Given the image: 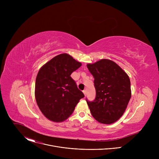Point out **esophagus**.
I'll return each mask as SVG.
<instances>
[{"label":"esophagus","instance_id":"1","mask_svg":"<svg viewBox=\"0 0 159 159\" xmlns=\"http://www.w3.org/2000/svg\"><path fill=\"white\" fill-rule=\"evenodd\" d=\"M83 93L84 94L85 96L86 95V90H83Z\"/></svg>","mask_w":159,"mask_h":159}]
</instances>
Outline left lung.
<instances>
[{"label":"left lung","instance_id":"obj_1","mask_svg":"<svg viewBox=\"0 0 159 159\" xmlns=\"http://www.w3.org/2000/svg\"><path fill=\"white\" fill-rule=\"evenodd\" d=\"M87 66L94 78L96 98L86 99L93 116L99 123L111 124L119 120L131 98L129 78L115 62L101 60Z\"/></svg>","mask_w":159,"mask_h":159}]
</instances>
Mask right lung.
<instances>
[{
    "label": "right lung",
    "mask_w": 159,
    "mask_h": 159,
    "mask_svg": "<svg viewBox=\"0 0 159 159\" xmlns=\"http://www.w3.org/2000/svg\"><path fill=\"white\" fill-rule=\"evenodd\" d=\"M81 65L70 55L63 53L53 58L39 70L35 98L40 111L48 120L54 122L65 120L84 97L70 76Z\"/></svg>",
    "instance_id": "obj_1"
}]
</instances>
